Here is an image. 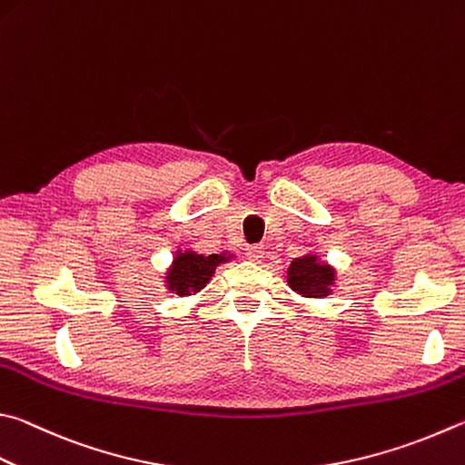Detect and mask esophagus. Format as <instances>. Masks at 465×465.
Masks as SVG:
<instances>
[{
    "mask_svg": "<svg viewBox=\"0 0 465 465\" xmlns=\"http://www.w3.org/2000/svg\"><path fill=\"white\" fill-rule=\"evenodd\" d=\"M246 256H248V260H252V262H260L262 256H264V248H262V246H250V248L246 250Z\"/></svg>",
    "mask_w": 465,
    "mask_h": 465,
    "instance_id": "1",
    "label": "esophagus"
}]
</instances>
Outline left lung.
Listing matches in <instances>:
<instances>
[{
    "label": "left lung",
    "instance_id": "8db88e82",
    "mask_svg": "<svg viewBox=\"0 0 465 465\" xmlns=\"http://www.w3.org/2000/svg\"><path fill=\"white\" fill-rule=\"evenodd\" d=\"M333 282V270L325 264H317L315 256L297 258L289 268V284L302 297L321 299L329 294Z\"/></svg>",
    "mask_w": 465,
    "mask_h": 465
}]
</instances>
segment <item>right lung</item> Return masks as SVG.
Instances as JSON below:
<instances>
[{
	"label": "right lung",
	"instance_id": "1",
	"mask_svg": "<svg viewBox=\"0 0 465 465\" xmlns=\"http://www.w3.org/2000/svg\"><path fill=\"white\" fill-rule=\"evenodd\" d=\"M225 262V256H201L195 252H187L174 260V266L168 272V289L174 291L176 294H191L203 289L209 282V278L213 276L215 268Z\"/></svg>",
	"mask_w": 465,
	"mask_h": 465
}]
</instances>
